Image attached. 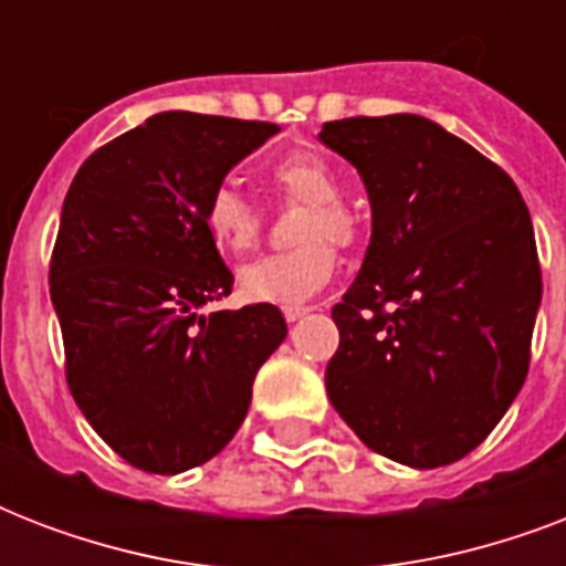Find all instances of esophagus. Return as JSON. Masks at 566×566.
Listing matches in <instances>:
<instances>
[{
    "mask_svg": "<svg viewBox=\"0 0 566 566\" xmlns=\"http://www.w3.org/2000/svg\"><path fill=\"white\" fill-rule=\"evenodd\" d=\"M314 311V305H284V319L287 323H296V319H302L305 314H311Z\"/></svg>",
    "mask_w": 566,
    "mask_h": 566,
    "instance_id": "34e87169",
    "label": "esophagus"
}]
</instances>
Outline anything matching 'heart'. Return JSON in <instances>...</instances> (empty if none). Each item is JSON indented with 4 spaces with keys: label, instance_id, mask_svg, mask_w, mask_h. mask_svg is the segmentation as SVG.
Returning a JSON list of instances; mask_svg holds the SVG:
<instances>
[{
    "label": "heart",
    "instance_id": "heart-1",
    "mask_svg": "<svg viewBox=\"0 0 566 566\" xmlns=\"http://www.w3.org/2000/svg\"><path fill=\"white\" fill-rule=\"evenodd\" d=\"M270 181L282 196L305 205L293 234L300 247L240 266V293L255 302H302L326 287L335 273L337 255L327 240L353 247L358 240V217L340 202L335 172L317 155L284 158L270 170ZM202 226L222 255L238 258L255 247L261 213L240 190L220 185L205 199Z\"/></svg>",
    "mask_w": 566,
    "mask_h": 566
}]
</instances>
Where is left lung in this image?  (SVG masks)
I'll use <instances>...</instances> for the list:
<instances>
[{"label": "left lung", "instance_id": "obj_1", "mask_svg": "<svg viewBox=\"0 0 566 566\" xmlns=\"http://www.w3.org/2000/svg\"><path fill=\"white\" fill-rule=\"evenodd\" d=\"M361 172L373 234L332 308L335 411L378 455L431 470L473 452L526 381L541 308L535 229L517 185L417 114L326 123Z\"/></svg>", "mask_w": 566, "mask_h": 566}]
</instances>
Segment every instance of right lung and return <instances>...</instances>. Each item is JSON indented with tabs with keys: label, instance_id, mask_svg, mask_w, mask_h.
I'll return each instance as SVG.
<instances>
[{
	"label": "right lung",
	"instance_id": "right-lung-1",
	"mask_svg": "<svg viewBox=\"0 0 566 566\" xmlns=\"http://www.w3.org/2000/svg\"><path fill=\"white\" fill-rule=\"evenodd\" d=\"M275 132L164 111L96 149L66 190L49 266L66 385L137 470L176 475L217 455L287 337L266 302L205 311L234 282L205 234V199Z\"/></svg>",
	"mask_w": 566,
	"mask_h": 566
}]
</instances>
